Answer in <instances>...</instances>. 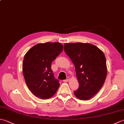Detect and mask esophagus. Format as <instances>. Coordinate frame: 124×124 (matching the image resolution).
<instances>
[{
	"label": "esophagus",
	"instance_id": "obj_1",
	"mask_svg": "<svg viewBox=\"0 0 124 124\" xmlns=\"http://www.w3.org/2000/svg\"><path fill=\"white\" fill-rule=\"evenodd\" d=\"M70 80V78H69V77H67V78L65 80H63V81L64 82H67V81H68Z\"/></svg>",
	"mask_w": 124,
	"mask_h": 124
}]
</instances>
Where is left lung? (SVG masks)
<instances>
[{"instance_id":"left-lung-1","label":"left lung","mask_w":124,"mask_h":124,"mask_svg":"<svg viewBox=\"0 0 124 124\" xmlns=\"http://www.w3.org/2000/svg\"><path fill=\"white\" fill-rule=\"evenodd\" d=\"M65 53L75 65L79 86L74 92L81 100L93 97L103 85L107 75L106 56L98 47L89 43H66Z\"/></svg>"}]
</instances>
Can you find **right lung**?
I'll list each match as a JSON object with an SVG mask.
<instances>
[{
  "label": "right lung",
  "mask_w": 124,
  "mask_h": 124,
  "mask_svg": "<svg viewBox=\"0 0 124 124\" xmlns=\"http://www.w3.org/2000/svg\"><path fill=\"white\" fill-rule=\"evenodd\" d=\"M63 49V46L60 43H40L33 46L24 55L22 71L25 83L39 98H50L59 87V81L54 77L51 64Z\"/></svg>",
  "instance_id": "obj_1"
}]
</instances>
